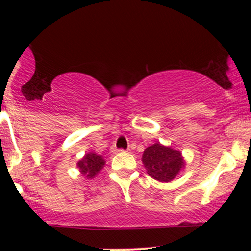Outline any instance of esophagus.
I'll use <instances>...</instances> for the list:
<instances>
[{
	"label": "esophagus",
	"mask_w": 251,
	"mask_h": 251,
	"mask_svg": "<svg viewBox=\"0 0 251 251\" xmlns=\"http://www.w3.org/2000/svg\"><path fill=\"white\" fill-rule=\"evenodd\" d=\"M112 152H113V153H122V152H125V150L124 149H112Z\"/></svg>",
	"instance_id": "1"
}]
</instances>
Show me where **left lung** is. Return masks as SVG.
Masks as SVG:
<instances>
[{
	"instance_id": "left-lung-1",
	"label": "left lung",
	"mask_w": 251,
	"mask_h": 251,
	"mask_svg": "<svg viewBox=\"0 0 251 251\" xmlns=\"http://www.w3.org/2000/svg\"><path fill=\"white\" fill-rule=\"evenodd\" d=\"M142 160L150 177L163 183L171 181L185 166L180 151L159 143L146 148Z\"/></svg>"
}]
</instances>
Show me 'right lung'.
I'll return each instance as SVG.
<instances>
[{
  "mask_svg": "<svg viewBox=\"0 0 251 251\" xmlns=\"http://www.w3.org/2000/svg\"><path fill=\"white\" fill-rule=\"evenodd\" d=\"M103 165H105V159L101 155H98L93 152L85 154V157L77 162V168H79L80 172L87 178L96 177L101 171Z\"/></svg>",
  "mask_w": 251,
  "mask_h": 251,
  "instance_id": "right-lung-1",
  "label": "right lung"
}]
</instances>
